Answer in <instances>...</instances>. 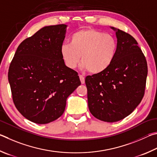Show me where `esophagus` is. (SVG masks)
I'll return each mask as SVG.
<instances>
[{
	"instance_id": "obj_1",
	"label": "esophagus",
	"mask_w": 157,
	"mask_h": 157,
	"mask_svg": "<svg viewBox=\"0 0 157 157\" xmlns=\"http://www.w3.org/2000/svg\"><path fill=\"white\" fill-rule=\"evenodd\" d=\"M79 78H80L81 83L82 84H84L85 83V77L83 75H79Z\"/></svg>"
}]
</instances>
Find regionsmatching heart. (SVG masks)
I'll use <instances>...</instances> for the list:
<instances>
[{
	"label": "heart",
	"mask_w": 157,
	"mask_h": 157,
	"mask_svg": "<svg viewBox=\"0 0 157 157\" xmlns=\"http://www.w3.org/2000/svg\"><path fill=\"white\" fill-rule=\"evenodd\" d=\"M117 50V42L112 35L87 28L74 32L70 43H63L60 47V54L70 69L76 67L81 56V67L97 74L111 65Z\"/></svg>",
	"instance_id": "heart-1"
}]
</instances>
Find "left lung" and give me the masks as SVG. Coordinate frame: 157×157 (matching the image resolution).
Returning a JSON list of instances; mask_svg holds the SVG:
<instances>
[{"instance_id": "left-lung-1", "label": "left lung", "mask_w": 157, "mask_h": 157, "mask_svg": "<svg viewBox=\"0 0 157 157\" xmlns=\"http://www.w3.org/2000/svg\"><path fill=\"white\" fill-rule=\"evenodd\" d=\"M116 33L117 50L111 65L86 78L90 112L105 122H117L130 115L144 96L147 65L136 40L128 33Z\"/></svg>"}]
</instances>
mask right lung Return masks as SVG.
<instances>
[{"instance_id":"1","label":"right lung","mask_w":157,"mask_h":157,"mask_svg":"<svg viewBox=\"0 0 157 157\" xmlns=\"http://www.w3.org/2000/svg\"><path fill=\"white\" fill-rule=\"evenodd\" d=\"M67 27L45 26L26 38L10 66L8 81L16 108L38 124L59 119L67 97L81 85L78 73L65 65L60 54Z\"/></svg>"}]
</instances>
